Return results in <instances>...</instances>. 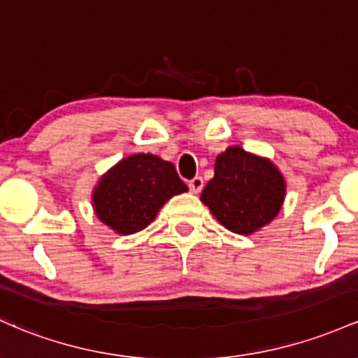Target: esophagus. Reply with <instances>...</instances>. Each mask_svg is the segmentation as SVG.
<instances>
[{
	"instance_id": "1",
	"label": "esophagus",
	"mask_w": 358,
	"mask_h": 358,
	"mask_svg": "<svg viewBox=\"0 0 358 358\" xmlns=\"http://www.w3.org/2000/svg\"><path fill=\"white\" fill-rule=\"evenodd\" d=\"M188 187H190V190L194 192V194H199V192L202 190V187H203L202 176H195V178H192L190 182H188Z\"/></svg>"
}]
</instances>
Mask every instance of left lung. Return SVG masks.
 <instances>
[{"instance_id": "8db88e82", "label": "left lung", "mask_w": 358, "mask_h": 358, "mask_svg": "<svg viewBox=\"0 0 358 358\" xmlns=\"http://www.w3.org/2000/svg\"><path fill=\"white\" fill-rule=\"evenodd\" d=\"M285 199V180L270 159L231 146L215 159L214 178L200 200L226 229L251 234L277 217Z\"/></svg>"}]
</instances>
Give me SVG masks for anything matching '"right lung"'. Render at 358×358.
Returning <instances> with one entry per match:
<instances>
[{
	"mask_svg": "<svg viewBox=\"0 0 358 358\" xmlns=\"http://www.w3.org/2000/svg\"><path fill=\"white\" fill-rule=\"evenodd\" d=\"M187 190L173 163L139 152L110 168L93 190L92 200L98 219L127 236L148 227L173 195Z\"/></svg>",
	"mask_w": 358,
	"mask_h": 358,
	"instance_id": "obj_1",
	"label": "right lung"
}]
</instances>
